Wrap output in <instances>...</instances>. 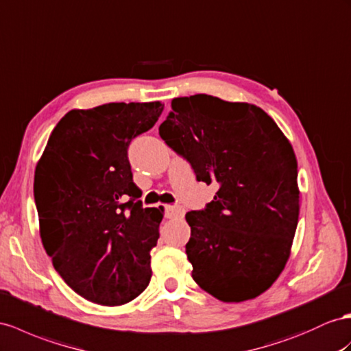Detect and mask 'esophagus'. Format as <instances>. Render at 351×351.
I'll return each instance as SVG.
<instances>
[{
	"instance_id": "34e87169",
	"label": "esophagus",
	"mask_w": 351,
	"mask_h": 351,
	"mask_svg": "<svg viewBox=\"0 0 351 351\" xmlns=\"http://www.w3.org/2000/svg\"><path fill=\"white\" fill-rule=\"evenodd\" d=\"M184 209L181 208V206H172V204H169V206H166V209H165V215H166V218H169V219H176V218H182L184 217Z\"/></svg>"
}]
</instances>
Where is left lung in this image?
I'll list each match as a JSON object with an SVG mask.
<instances>
[{
    "label": "left lung",
    "instance_id": "left-lung-1",
    "mask_svg": "<svg viewBox=\"0 0 351 351\" xmlns=\"http://www.w3.org/2000/svg\"><path fill=\"white\" fill-rule=\"evenodd\" d=\"M158 133L219 190L185 215L193 278L223 302L256 298L280 276L298 226V165L289 141L261 108L210 95L176 97Z\"/></svg>",
    "mask_w": 351,
    "mask_h": 351
}]
</instances>
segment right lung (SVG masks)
I'll return each mask as SVG.
<instances>
[{
	"mask_svg": "<svg viewBox=\"0 0 351 351\" xmlns=\"http://www.w3.org/2000/svg\"><path fill=\"white\" fill-rule=\"evenodd\" d=\"M161 111L160 102L69 111L35 169L43 246L71 289L92 302L123 305L149 283L163 212L142 208L128 149Z\"/></svg>",
	"mask_w": 351,
	"mask_h": 351,
	"instance_id": "right-lung-1",
	"label": "right lung"
}]
</instances>
